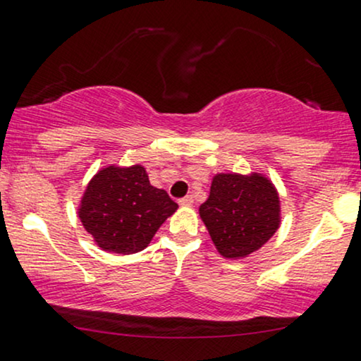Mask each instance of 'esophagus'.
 I'll use <instances>...</instances> for the list:
<instances>
[{"label": "esophagus", "mask_w": 361, "mask_h": 361, "mask_svg": "<svg viewBox=\"0 0 361 361\" xmlns=\"http://www.w3.org/2000/svg\"><path fill=\"white\" fill-rule=\"evenodd\" d=\"M180 205L181 207H192L193 205V197H192V195H188V197L181 198L180 200Z\"/></svg>", "instance_id": "esophagus-1"}]
</instances>
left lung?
Segmentation results:
<instances>
[{"instance_id": "8db88e82", "label": "left lung", "mask_w": 361, "mask_h": 361, "mask_svg": "<svg viewBox=\"0 0 361 361\" xmlns=\"http://www.w3.org/2000/svg\"><path fill=\"white\" fill-rule=\"evenodd\" d=\"M200 216L225 259H242L259 250L281 224L279 193L260 173H219Z\"/></svg>"}]
</instances>
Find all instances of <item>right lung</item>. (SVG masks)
Returning a JSON list of instances; mask_svg holds the SVG:
<instances>
[{"instance_id": "1", "label": "right lung", "mask_w": 361, "mask_h": 361, "mask_svg": "<svg viewBox=\"0 0 361 361\" xmlns=\"http://www.w3.org/2000/svg\"><path fill=\"white\" fill-rule=\"evenodd\" d=\"M176 208L164 190L149 183L145 166H107L87 185L79 219L102 250L129 255L146 249Z\"/></svg>"}]
</instances>
